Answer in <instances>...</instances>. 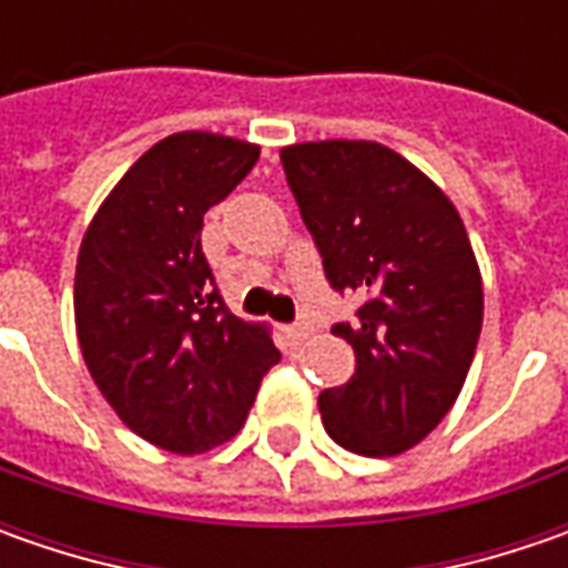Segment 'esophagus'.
I'll list each match as a JSON object with an SVG mask.
<instances>
[{"label":"esophagus","instance_id":"obj_1","mask_svg":"<svg viewBox=\"0 0 568 568\" xmlns=\"http://www.w3.org/2000/svg\"><path fill=\"white\" fill-rule=\"evenodd\" d=\"M310 335H313V328H310V325H303V322H296V325L287 328V338L294 341V344H303Z\"/></svg>","mask_w":568,"mask_h":568}]
</instances>
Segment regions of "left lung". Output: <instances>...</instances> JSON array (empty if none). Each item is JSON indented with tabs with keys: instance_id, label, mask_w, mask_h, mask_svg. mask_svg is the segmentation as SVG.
<instances>
[{
	"instance_id": "1",
	"label": "left lung",
	"mask_w": 568,
	"mask_h": 568,
	"mask_svg": "<svg viewBox=\"0 0 568 568\" xmlns=\"http://www.w3.org/2000/svg\"><path fill=\"white\" fill-rule=\"evenodd\" d=\"M287 186L313 233L328 284L357 291L354 376L318 410L347 452L388 458L426 439L468 376L480 322V268L446 192L376 142H303L281 151Z\"/></svg>"
}]
</instances>
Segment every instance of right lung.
I'll return each instance as SVG.
<instances>
[{"mask_svg": "<svg viewBox=\"0 0 568 568\" xmlns=\"http://www.w3.org/2000/svg\"><path fill=\"white\" fill-rule=\"evenodd\" d=\"M255 161L258 144L176 132L129 166L78 250L88 373L122 424L166 452L233 439L281 361L265 325L230 313L202 252L205 211Z\"/></svg>", "mask_w": 568, "mask_h": 568, "instance_id": "right-lung-1", "label": "right lung"}]
</instances>
